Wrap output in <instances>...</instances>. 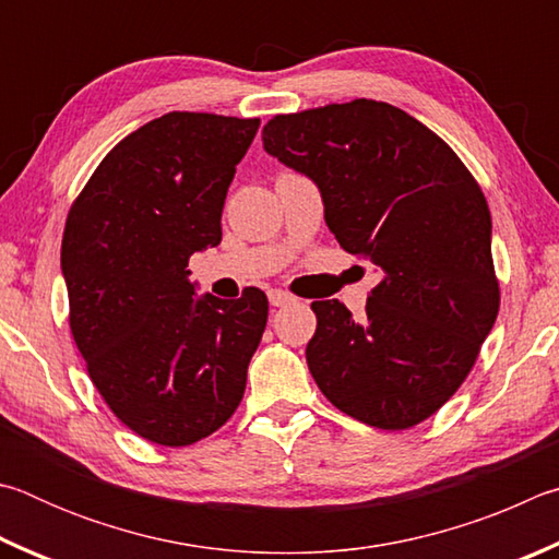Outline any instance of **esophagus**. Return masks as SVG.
I'll return each mask as SVG.
<instances>
[{"label": "esophagus", "instance_id": "obj_1", "mask_svg": "<svg viewBox=\"0 0 559 559\" xmlns=\"http://www.w3.org/2000/svg\"><path fill=\"white\" fill-rule=\"evenodd\" d=\"M267 299H270L272 307H287V305H292V301H295L287 295V292H280V289H270Z\"/></svg>", "mask_w": 559, "mask_h": 559}]
</instances>
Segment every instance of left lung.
Returning <instances> with one entry per match:
<instances>
[{"mask_svg": "<svg viewBox=\"0 0 559 559\" xmlns=\"http://www.w3.org/2000/svg\"><path fill=\"white\" fill-rule=\"evenodd\" d=\"M264 152L317 183L341 248L376 264L366 317L314 301L309 373L341 413L378 429L432 417L498 317L491 211L444 140L388 103L277 115Z\"/></svg>", "mask_w": 559, "mask_h": 559, "instance_id": "obj_1", "label": "left lung"}]
</instances>
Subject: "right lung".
<instances>
[{"label": "right lung", "instance_id": "obj_1", "mask_svg": "<svg viewBox=\"0 0 559 559\" xmlns=\"http://www.w3.org/2000/svg\"><path fill=\"white\" fill-rule=\"evenodd\" d=\"M260 120L166 112L112 146L68 213L71 331L122 425L164 447L213 435L240 405L267 324L258 287L195 295L189 258L221 242L228 186Z\"/></svg>", "mask_w": 559, "mask_h": 559}]
</instances>
